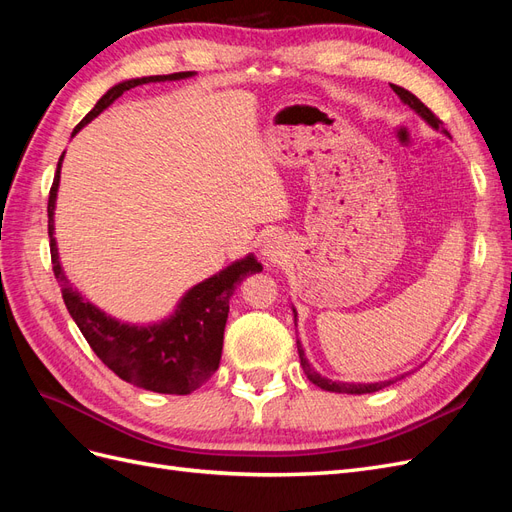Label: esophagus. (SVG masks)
<instances>
[{
  "label": "esophagus",
  "mask_w": 512,
  "mask_h": 512,
  "mask_svg": "<svg viewBox=\"0 0 512 512\" xmlns=\"http://www.w3.org/2000/svg\"><path fill=\"white\" fill-rule=\"evenodd\" d=\"M265 256H267L269 260H277V258H280V256H282L280 241H275V239L267 241V245H265Z\"/></svg>",
  "instance_id": "esophagus-1"
}]
</instances>
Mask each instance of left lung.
Instances as JSON below:
<instances>
[{
	"instance_id": "obj_1",
	"label": "left lung",
	"mask_w": 512,
	"mask_h": 512,
	"mask_svg": "<svg viewBox=\"0 0 512 512\" xmlns=\"http://www.w3.org/2000/svg\"><path fill=\"white\" fill-rule=\"evenodd\" d=\"M393 87V91L395 94L404 100L412 111H416L418 115H421L431 128H436V130H440L442 128V119L440 117H436V113L431 111V108H427L421 100H418L414 94H410L408 89H404V87H397V85H391ZM444 134H448L446 130H442ZM294 318H297V314H294ZM297 350H299V359H301V367H303V371H305V376L309 378V382H314L316 386H320L322 391H331V393H352V395H363V393H376V391H380V389H384V386H389V384H393V382H397V380H401V378H395V380H386V382H374V384H350V382H335V380H329V378H324V376H320L318 371L307 363V359H305V352H303V346H301V342L297 339Z\"/></svg>"
}]
</instances>
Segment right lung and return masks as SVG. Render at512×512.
I'll return each instance as SVG.
<instances>
[{
	"instance_id": "obj_1",
	"label": "right lung",
	"mask_w": 512,
	"mask_h": 512,
	"mask_svg": "<svg viewBox=\"0 0 512 512\" xmlns=\"http://www.w3.org/2000/svg\"><path fill=\"white\" fill-rule=\"evenodd\" d=\"M194 72H175L143 76V79L123 81L111 87L98 100V104L83 117L72 136L83 126L98 117L106 106H111L123 91L145 83L179 81L188 79ZM61 160L57 162L55 179L49 192V237H51V262L55 280L61 286V297L68 307L76 327L98 359L115 374L138 389L166 395H190L198 386H203L220 367L224 327L228 318V301L235 288L247 275L262 271V265L254 256H245L235 265L226 267L218 275L200 282L177 305L175 314L160 324L151 327H136V324H121L106 316L96 305L81 297V292L72 288L68 277L59 265L57 245L53 237V213L59 188Z\"/></svg>"
}]
</instances>
